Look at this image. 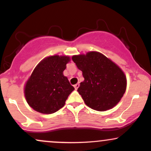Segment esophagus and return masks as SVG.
<instances>
[{
    "label": "esophagus",
    "instance_id": "1",
    "mask_svg": "<svg viewBox=\"0 0 151 151\" xmlns=\"http://www.w3.org/2000/svg\"><path fill=\"white\" fill-rule=\"evenodd\" d=\"M74 86V88H75V89H77L78 87L79 86V83H77V84H76Z\"/></svg>",
    "mask_w": 151,
    "mask_h": 151
}]
</instances>
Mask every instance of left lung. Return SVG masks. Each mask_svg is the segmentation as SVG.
<instances>
[{"label":"left lung","instance_id":"8db88e82","mask_svg":"<svg viewBox=\"0 0 151 151\" xmlns=\"http://www.w3.org/2000/svg\"><path fill=\"white\" fill-rule=\"evenodd\" d=\"M72 60L84 80L77 91L86 106L104 111L120 101L126 89V78L119 66L98 52L74 55Z\"/></svg>","mask_w":151,"mask_h":151}]
</instances>
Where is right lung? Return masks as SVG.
Returning a JSON list of instances; mask_svg holds the SVG:
<instances>
[{
    "mask_svg": "<svg viewBox=\"0 0 151 151\" xmlns=\"http://www.w3.org/2000/svg\"><path fill=\"white\" fill-rule=\"evenodd\" d=\"M70 60L68 56L54 55L45 58L35 68L24 92L27 104L36 111L53 114L65 106L74 89L63 74Z\"/></svg>",
    "mask_w": 151,
    "mask_h": 151,
    "instance_id": "right-lung-1",
    "label": "right lung"
}]
</instances>
